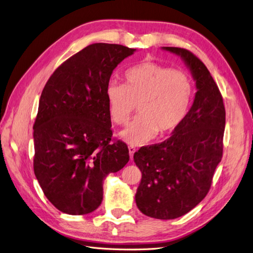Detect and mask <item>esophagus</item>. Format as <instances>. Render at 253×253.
<instances>
[{
	"mask_svg": "<svg viewBox=\"0 0 253 253\" xmlns=\"http://www.w3.org/2000/svg\"><path fill=\"white\" fill-rule=\"evenodd\" d=\"M135 152H136V148L134 147V145H128V154H129V157H131V159L133 158V155H134Z\"/></svg>",
	"mask_w": 253,
	"mask_h": 253,
	"instance_id": "esophagus-1",
	"label": "esophagus"
}]
</instances>
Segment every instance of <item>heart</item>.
<instances>
[{
  "mask_svg": "<svg viewBox=\"0 0 253 253\" xmlns=\"http://www.w3.org/2000/svg\"><path fill=\"white\" fill-rule=\"evenodd\" d=\"M126 85L111 82L105 89L109 113L117 125H125L138 105L139 116L120 132L132 144L165 137L185 120L193 95L189 76L181 71L145 61L126 72Z\"/></svg>",
  "mask_w": 253,
  "mask_h": 253,
  "instance_id": "obj_1",
  "label": "heart"
}]
</instances>
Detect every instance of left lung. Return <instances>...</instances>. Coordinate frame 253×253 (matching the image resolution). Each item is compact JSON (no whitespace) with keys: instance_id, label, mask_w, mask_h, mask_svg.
I'll return each mask as SVG.
<instances>
[{"instance_id":"left-lung-1","label":"left lung","mask_w":253,"mask_h":253,"mask_svg":"<svg viewBox=\"0 0 253 253\" xmlns=\"http://www.w3.org/2000/svg\"><path fill=\"white\" fill-rule=\"evenodd\" d=\"M181 58L195 81L194 101L182 124L164 142L140 148L134 162L141 171L135 195L144 215L174 219L200 204L223 156L226 112L210 72L192 52L162 47Z\"/></svg>"}]
</instances>
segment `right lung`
Returning <instances> with one entry per match:
<instances>
[{
  "instance_id": "add662e5",
  "label": "right lung",
  "mask_w": 253,
  "mask_h": 253,
  "mask_svg": "<svg viewBox=\"0 0 253 253\" xmlns=\"http://www.w3.org/2000/svg\"><path fill=\"white\" fill-rule=\"evenodd\" d=\"M135 48L95 43L66 60L45 84L34 125V171L61 212L83 215L103 198V180L129 160L127 145L111 143L105 89L113 71Z\"/></svg>"
}]
</instances>
